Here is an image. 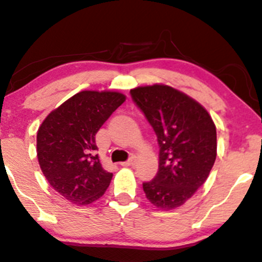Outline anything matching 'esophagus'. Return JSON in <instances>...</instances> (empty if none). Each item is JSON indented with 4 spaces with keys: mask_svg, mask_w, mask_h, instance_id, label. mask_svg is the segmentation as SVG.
Listing matches in <instances>:
<instances>
[{
    "mask_svg": "<svg viewBox=\"0 0 262 262\" xmlns=\"http://www.w3.org/2000/svg\"><path fill=\"white\" fill-rule=\"evenodd\" d=\"M136 162H137L136 157H132V158L129 159V161H126V162H123V163H122V166H123V167H133L134 164H136Z\"/></svg>",
    "mask_w": 262,
    "mask_h": 262,
    "instance_id": "1",
    "label": "esophagus"
}]
</instances>
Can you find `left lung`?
<instances>
[{
	"label": "left lung",
	"instance_id": "obj_1",
	"mask_svg": "<svg viewBox=\"0 0 262 262\" xmlns=\"http://www.w3.org/2000/svg\"><path fill=\"white\" fill-rule=\"evenodd\" d=\"M130 94L159 144L158 173L143 183V191L159 210H174L210 174L217 156L216 125L198 101L169 85L138 86Z\"/></svg>",
	"mask_w": 262,
	"mask_h": 262
}]
</instances>
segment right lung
<instances>
[{
    "label": "right lung",
    "mask_w": 262,
    "mask_h": 262,
    "mask_svg": "<svg viewBox=\"0 0 262 262\" xmlns=\"http://www.w3.org/2000/svg\"><path fill=\"white\" fill-rule=\"evenodd\" d=\"M125 99L118 92L84 90L52 110L38 128V164L69 202L86 206L105 193L113 173L95 154V134Z\"/></svg>",
    "instance_id": "right-lung-1"
}]
</instances>
